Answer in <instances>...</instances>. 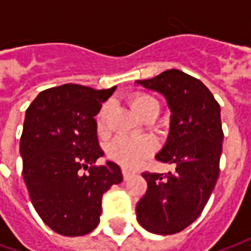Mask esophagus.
<instances>
[{
    "mask_svg": "<svg viewBox=\"0 0 251 251\" xmlns=\"http://www.w3.org/2000/svg\"><path fill=\"white\" fill-rule=\"evenodd\" d=\"M122 175H124V179L127 180V179H130V176L133 175V172H131V171H129V169L124 168L122 169Z\"/></svg>",
    "mask_w": 251,
    "mask_h": 251,
    "instance_id": "esophagus-1",
    "label": "esophagus"
}]
</instances>
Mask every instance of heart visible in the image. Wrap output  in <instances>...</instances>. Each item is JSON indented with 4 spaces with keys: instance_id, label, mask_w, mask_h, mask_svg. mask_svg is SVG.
<instances>
[{
    "instance_id": "1",
    "label": "heart",
    "mask_w": 251,
    "mask_h": 251,
    "mask_svg": "<svg viewBox=\"0 0 251 251\" xmlns=\"http://www.w3.org/2000/svg\"><path fill=\"white\" fill-rule=\"evenodd\" d=\"M131 109L138 117L148 113L149 110L157 109L156 99L148 94H137L130 100ZM113 106L110 102L102 104L97 115V127L100 134H104L109 129V120ZM154 152V142L145 136H121L111 142L109 148V156L115 163L121 164L125 168H136L141 165L152 153Z\"/></svg>"
}]
</instances>
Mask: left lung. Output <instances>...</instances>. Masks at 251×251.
<instances>
[{
	"instance_id": "obj_1",
	"label": "left lung",
	"mask_w": 251,
	"mask_h": 251,
	"mask_svg": "<svg viewBox=\"0 0 251 251\" xmlns=\"http://www.w3.org/2000/svg\"><path fill=\"white\" fill-rule=\"evenodd\" d=\"M136 84L167 99L169 133L156 158L174 167L167 175L142 174L148 189L137 203V219L149 232L176 234L199 218L219 176L221 106L199 79L179 70Z\"/></svg>"
}]
</instances>
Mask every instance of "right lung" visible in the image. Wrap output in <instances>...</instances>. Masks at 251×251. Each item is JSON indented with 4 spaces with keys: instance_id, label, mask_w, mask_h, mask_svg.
<instances>
[{
    "instance_id": "1",
    "label": "right lung",
    "mask_w": 251,
    "mask_h": 251,
    "mask_svg": "<svg viewBox=\"0 0 251 251\" xmlns=\"http://www.w3.org/2000/svg\"><path fill=\"white\" fill-rule=\"evenodd\" d=\"M117 87L63 84L41 91L26 109L20 154L30 201L51 230L79 237L98 226L102 196L122 181L118 164H94L99 148L95 115ZM82 169H87L83 174Z\"/></svg>"
}]
</instances>
